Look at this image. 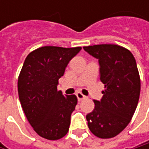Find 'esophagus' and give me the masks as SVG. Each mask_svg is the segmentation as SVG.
<instances>
[{"mask_svg": "<svg viewBox=\"0 0 149 149\" xmlns=\"http://www.w3.org/2000/svg\"><path fill=\"white\" fill-rule=\"evenodd\" d=\"M76 96H77V97L78 101H82L83 99L86 98V96H84V94H82L81 92H77V93H76Z\"/></svg>", "mask_w": 149, "mask_h": 149, "instance_id": "1", "label": "esophagus"}]
</instances>
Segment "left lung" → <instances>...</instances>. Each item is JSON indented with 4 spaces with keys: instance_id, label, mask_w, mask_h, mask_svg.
<instances>
[{
    "instance_id": "left-lung-1",
    "label": "left lung",
    "mask_w": 149,
    "mask_h": 149,
    "mask_svg": "<svg viewBox=\"0 0 149 149\" xmlns=\"http://www.w3.org/2000/svg\"><path fill=\"white\" fill-rule=\"evenodd\" d=\"M97 58L100 80L104 84L101 101L86 116L91 133L103 139L115 137L130 123L139 101L141 79L133 54L118 45L84 46Z\"/></svg>"
}]
</instances>
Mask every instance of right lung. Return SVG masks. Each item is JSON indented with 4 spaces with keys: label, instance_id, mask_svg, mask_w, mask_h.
<instances>
[{
    "label": "right lung",
    "instance_id": "right-lung-1",
    "mask_svg": "<svg viewBox=\"0 0 149 149\" xmlns=\"http://www.w3.org/2000/svg\"><path fill=\"white\" fill-rule=\"evenodd\" d=\"M81 49L43 46L25 59L18 77L19 102L33 130L45 139L58 140L69 130L77 98L75 95L64 96L57 85L68 63Z\"/></svg>",
    "mask_w": 149,
    "mask_h": 149
}]
</instances>
